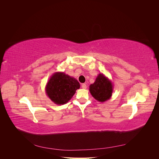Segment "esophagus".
<instances>
[{
  "instance_id": "34e87169",
  "label": "esophagus",
  "mask_w": 159,
  "mask_h": 159,
  "mask_svg": "<svg viewBox=\"0 0 159 159\" xmlns=\"http://www.w3.org/2000/svg\"><path fill=\"white\" fill-rule=\"evenodd\" d=\"M82 89H87V85H86V84H82Z\"/></svg>"
}]
</instances>
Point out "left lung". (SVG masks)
Here are the masks:
<instances>
[{
  "instance_id": "1",
  "label": "left lung",
  "mask_w": 159,
  "mask_h": 159,
  "mask_svg": "<svg viewBox=\"0 0 159 159\" xmlns=\"http://www.w3.org/2000/svg\"><path fill=\"white\" fill-rule=\"evenodd\" d=\"M89 91L96 100L104 102L111 98L113 84L104 74H99L95 82L90 85Z\"/></svg>"
}]
</instances>
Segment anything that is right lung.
<instances>
[{
    "label": "right lung",
    "mask_w": 159,
    "mask_h": 159,
    "mask_svg": "<svg viewBox=\"0 0 159 159\" xmlns=\"http://www.w3.org/2000/svg\"><path fill=\"white\" fill-rule=\"evenodd\" d=\"M80 87L79 82L74 77L57 72L50 77L45 87V91L52 102L61 105L69 102Z\"/></svg>",
    "instance_id": "1"
}]
</instances>
